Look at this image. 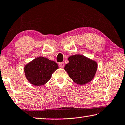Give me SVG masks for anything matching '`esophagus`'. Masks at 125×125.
<instances>
[{
  "mask_svg": "<svg viewBox=\"0 0 125 125\" xmlns=\"http://www.w3.org/2000/svg\"><path fill=\"white\" fill-rule=\"evenodd\" d=\"M59 66H60L61 67H64V63L63 62H59Z\"/></svg>",
  "mask_w": 125,
  "mask_h": 125,
  "instance_id": "esophagus-1",
  "label": "esophagus"
}]
</instances>
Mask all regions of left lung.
<instances>
[{"label":"left lung","instance_id":"left-lung-1","mask_svg":"<svg viewBox=\"0 0 125 125\" xmlns=\"http://www.w3.org/2000/svg\"><path fill=\"white\" fill-rule=\"evenodd\" d=\"M68 60L69 62L65 65L64 69L74 82L84 85L93 79L97 69L96 61L81 54L70 56Z\"/></svg>","mask_w":125,"mask_h":125}]
</instances>
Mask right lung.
I'll list each match as a JSON object with an SVG mask.
<instances>
[{
  "instance_id": "right-lung-1",
  "label": "right lung",
  "mask_w": 125,
  "mask_h": 125,
  "mask_svg": "<svg viewBox=\"0 0 125 125\" xmlns=\"http://www.w3.org/2000/svg\"><path fill=\"white\" fill-rule=\"evenodd\" d=\"M58 68L55 62L39 56L25 65L24 71L28 82L34 85L41 86L47 83Z\"/></svg>"
}]
</instances>
